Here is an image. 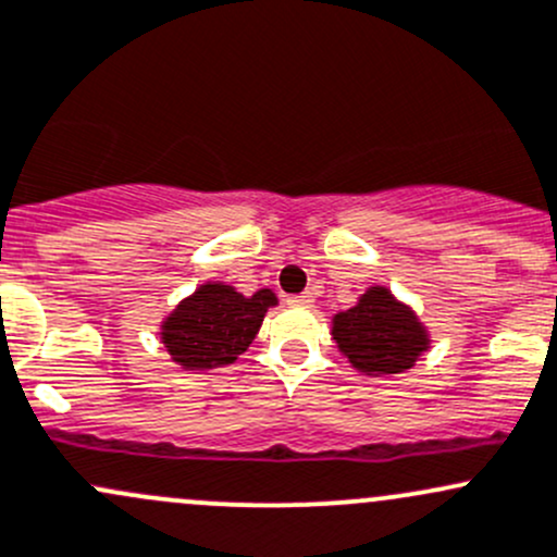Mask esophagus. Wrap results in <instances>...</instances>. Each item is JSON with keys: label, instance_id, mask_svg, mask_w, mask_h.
Masks as SVG:
<instances>
[{"label": "esophagus", "instance_id": "34e87169", "mask_svg": "<svg viewBox=\"0 0 557 557\" xmlns=\"http://www.w3.org/2000/svg\"><path fill=\"white\" fill-rule=\"evenodd\" d=\"M288 304H290V307H312V304H314V294H312V290H304V294L290 296Z\"/></svg>", "mask_w": 557, "mask_h": 557}]
</instances>
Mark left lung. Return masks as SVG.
<instances>
[{"mask_svg": "<svg viewBox=\"0 0 557 557\" xmlns=\"http://www.w3.org/2000/svg\"><path fill=\"white\" fill-rule=\"evenodd\" d=\"M333 338L362 373H403L426 349V333L389 290L373 288L333 318Z\"/></svg>", "mask_w": 557, "mask_h": 557, "instance_id": "1", "label": "left lung"}]
</instances>
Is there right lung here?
Returning <instances> with one entry per match:
<instances>
[{
  "instance_id": "obj_1",
  "label": "right lung",
  "mask_w": 557,
  "mask_h": 557,
  "mask_svg": "<svg viewBox=\"0 0 557 557\" xmlns=\"http://www.w3.org/2000/svg\"><path fill=\"white\" fill-rule=\"evenodd\" d=\"M274 304L272 290L243 296L230 285H202L165 320L162 342L173 360L189 371L230 366L250 347Z\"/></svg>"
}]
</instances>
